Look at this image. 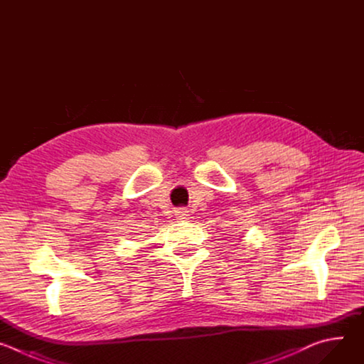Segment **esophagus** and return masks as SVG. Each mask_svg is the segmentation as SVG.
I'll return each mask as SVG.
<instances>
[{
	"label": "esophagus",
	"mask_w": 364,
	"mask_h": 364,
	"mask_svg": "<svg viewBox=\"0 0 364 364\" xmlns=\"http://www.w3.org/2000/svg\"><path fill=\"white\" fill-rule=\"evenodd\" d=\"M177 218L180 219V220H186V219H188V210H178L177 212Z\"/></svg>",
	"instance_id": "obj_1"
}]
</instances>
